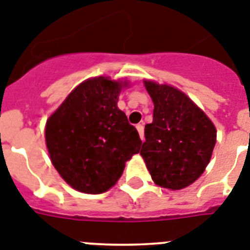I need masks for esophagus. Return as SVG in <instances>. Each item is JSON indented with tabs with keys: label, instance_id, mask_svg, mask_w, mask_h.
I'll use <instances>...</instances> for the list:
<instances>
[{
	"label": "esophagus",
	"instance_id": "obj_1",
	"mask_svg": "<svg viewBox=\"0 0 250 250\" xmlns=\"http://www.w3.org/2000/svg\"><path fill=\"white\" fill-rule=\"evenodd\" d=\"M136 128H137L138 133H140V137L141 140H145V128H143V125H136Z\"/></svg>",
	"mask_w": 250,
	"mask_h": 250
}]
</instances>
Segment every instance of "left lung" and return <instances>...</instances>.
Masks as SVG:
<instances>
[{
    "label": "left lung",
    "mask_w": 250,
    "mask_h": 250,
    "mask_svg": "<svg viewBox=\"0 0 250 250\" xmlns=\"http://www.w3.org/2000/svg\"><path fill=\"white\" fill-rule=\"evenodd\" d=\"M145 86L155 108L141 156L156 185L180 190L196 181L210 162L215 125L179 89L151 80H145Z\"/></svg>",
    "instance_id": "8db88e82"
}]
</instances>
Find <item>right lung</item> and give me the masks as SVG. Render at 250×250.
<instances>
[{
  "label": "right lung",
  "instance_id": "1",
  "mask_svg": "<svg viewBox=\"0 0 250 250\" xmlns=\"http://www.w3.org/2000/svg\"><path fill=\"white\" fill-rule=\"evenodd\" d=\"M127 82L92 78L74 89L47 119L50 160L75 190L102 194L122 176L125 162L140 152L137 129L117 107Z\"/></svg>",
  "mask_w": 250,
  "mask_h": 250
}]
</instances>
